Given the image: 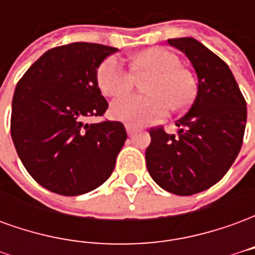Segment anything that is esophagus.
<instances>
[{"instance_id": "34e87169", "label": "esophagus", "mask_w": 255, "mask_h": 255, "mask_svg": "<svg viewBox=\"0 0 255 255\" xmlns=\"http://www.w3.org/2000/svg\"><path fill=\"white\" fill-rule=\"evenodd\" d=\"M126 129H127V132L129 136H132V135H135V132H136V128L132 127L131 124H127V126H126Z\"/></svg>"}]
</instances>
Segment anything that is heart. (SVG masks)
Segmentation results:
<instances>
[{"label": "heart", "mask_w": 255, "mask_h": 255, "mask_svg": "<svg viewBox=\"0 0 255 255\" xmlns=\"http://www.w3.org/2000/svg\"><path fill=\"white\" fill-rule=\"evenodd\" d=\"M150 73L144 83V95H126L112 104L116 120L129 124H147L164 117L172 109L188 105L195 94L190 71L180 67V60L162 47H151L132 58V69L117 56L104 60L97 69V83L109 97H119L132 89L135 75Z\"/></svg>", "instance_id": "heart-1"}]
</instances>
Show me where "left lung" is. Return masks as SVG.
I'll return each instance as SVG.
<instances>
[{"instance_id": "1", "label": "left lung", "mask_w": 255, "mask_h": 255, "mask_svg": "<svg viewBox=\"0 0 255 255\" xmlns=\"http://www.w3.org/2000/svg\"><path fill=\"white\" fill-rule=\"evenodd\" d=\"M195 68L198 93L175 122L177 135L150 128L146 165L160 187L176 195L201 192L223 179L239 154L246 128V100L230 67L194 38L168 39Z\"/></svg>"}]
</instances>
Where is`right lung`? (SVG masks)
I'll use <instances>...</instances> for the list:
<instances>
[{
	"instance_id": "right-lung-1",
	"label": "right lung",
	"mask_w": 255,
	"mask_h": 255,
	"mask_svg": "<svg viewBox=\"0 0 255 255\" xmlns=\"http://www.w3.org/2000/svg\"><path fill=\"white\" fill-rule=\"evenodd\" d=\"M116 47L73 42L53 47L32 64L14 90L10 133L23 165L42 187L80 195L113 172L127 139L120 122L87 124L108 102L97 83L101 63Z\"/></svg>"
}]
</instances>
